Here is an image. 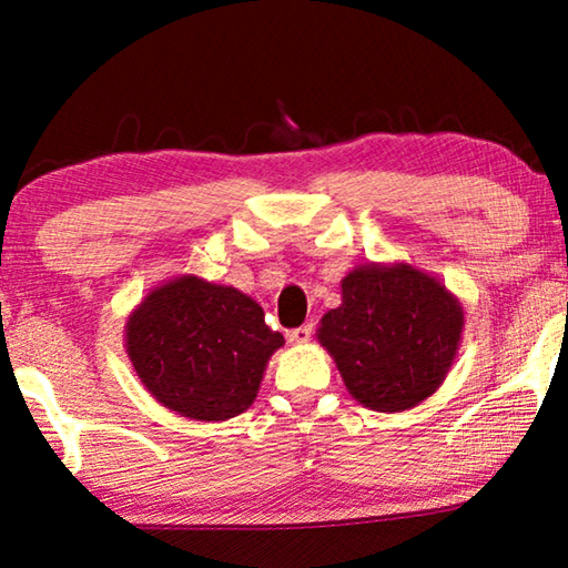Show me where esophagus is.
<instances>
[{
  "label": "esophagus",
  "instance_id": "34e87169",
  "mask_svg": "<svg viewBox=\"0 0 568 568\" xmlns=\"http://www.w3.org/2000/svg\"><path fill=\"white\" fill-rule=\"evenodd\" d=\"M311 335H313V323H305V325H301V328L287 331L285 338L291 343H307L311 341Z\"/></svg>",
  "mask_w": 568,
  "mask_h": 568
}]
</instances>
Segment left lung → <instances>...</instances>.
I'll return each instance as SVG.
<instances>
[{
	"label": "left lung",
	"instance_id": "1",
	"mask_svg": "<svg viewBox=\"0 0 568 568\" xmlns=\"http://www.w3.org/2000/svg\"><path fill=\"white\" fill-rule=\"evenodd\" d=\"M460 328L464 311L436 277L410 265H365L345 275L343 303L323 315L318 341L353 398L406 410L444 383Z\"/></svg>",
	"mask_w": 568,
	"mask_h": 568
}]
</instances>
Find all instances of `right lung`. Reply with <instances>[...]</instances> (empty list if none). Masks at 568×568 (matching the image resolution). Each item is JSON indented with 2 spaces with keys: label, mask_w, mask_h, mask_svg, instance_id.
<instances>
[{
  "label": "right lung",
  "mask_w": 568,
  "mask_h": 568,
  "mask_svg": "<svg viewBox=\"0 0 568 568\" xmlns=\"http://www.w3.org/2000/svg\"><path fill=\"white\" fill-rule=\"evenodd\" d=\"M283 335L235 287L178 277L128 321V353L162 406L195 420H227L255 400Z\"/></svg>",
  "instance_id": "add662e5"
}]
</instances>
